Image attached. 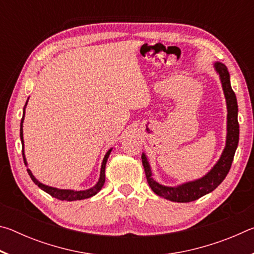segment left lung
<instances>
[{
  "instance_id": "obj_1",
  "label": "left lung",
  "mask_w": 254,
  "mask_h": 254,
  "mask_svg": "<svg viewBox=\"0 0 254 254\" xmlns=\"http://www.w3.org/2000/svg\"><path fill=\"white\" fill-rule=\"evenodd\" d=\"M214 66L220 75L227 105V136L225 149L220 160L207 175L204 176L203 178L195 180V182H189L177 187L162 186V185L154 182L149 162L145 158V154L142 153L141 158H142V165L149 186L151 187L153 192L166 199L177 201V203H188V201L198 199L201 196L213 191L225 179L226 175L229 174L231 169L235 150L238 148L239 143L240 130L238 122V102H236L235 93L231 87L230 74L227 71L226 66L222 63H216Z\"/></svg>"
}]
</instances>
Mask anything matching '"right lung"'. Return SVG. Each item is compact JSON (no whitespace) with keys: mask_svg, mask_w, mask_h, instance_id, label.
Instances as JSON below:
<instances>
[{"mask_svg":"<svg viewBox=\"0 0 254 254\" xmlns=\"http://www.w3.org/2000/svg\"><path fill=\"white\" fill-rule=\"evenodd\" d=\"M25 105H27V103H25ZM23 119H24V112H23L22 120H21L20 137H21V142H22V157H23V161H24L25 165H27V161H25V158H24V152H23V133H22ZM110 153H111V150H109V151L106 152L104 159H103L102 168H101V175H100V179H98L97 184L94 187H92L91 189H87V190H78V191H77V190H69V189H58V188L46 186V185L39 183L36 178H34V176L32 175L31 171H30V169H27V171H28V174L30 176V178L32 179V182L34 184L38 185V187L41 188L44 191L48 192L49 195L55 197V198L60 199V200H67V201L80 200V199L89 198V197L96 195L97 192L102 189L103 185H104V183H105V166H106V161H107V158H109V156H110Z\"/></svg>","mask_w":254,"mask_h":254,"instance_id":"obj_1","label":"right lung"}]
</instances>
